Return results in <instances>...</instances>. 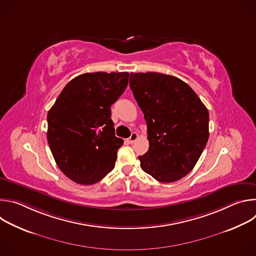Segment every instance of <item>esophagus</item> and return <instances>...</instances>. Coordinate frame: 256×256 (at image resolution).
Wrapping results in <instances>:
<instances>
[{
	"label": "esophagus",
	"instance_id": "esophagus-1",
	"mask_svg": "<svg viewBox=\"0 0 256 256\" xmlns=\"http://www.w3.org/2000/svg\"><path fill=\"white\" fill-rule=\"evenodd\" d=\"M138 138V134L136 132H132V134H130V136L128 138V140L130 144H132Z\"/></svg>",
	"mask_w": 256,
	"mask_h": 256
}]
</instances>
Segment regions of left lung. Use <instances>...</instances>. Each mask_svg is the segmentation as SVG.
<instances>
[{
	"mask_svg": "<svg viewBox=\"0 0 256 256\" xmlns=\"http://www.w3.org/2000/svg\"><path fill=\"white\" fill-rule=\"evenodd\" d=\"M130 87L147 122L149 150L140 168L174 182L196 166L208 140V112L182 80L160 72H130Z\"/></svg>",
	"mask_w": 256,
	"mask_h": 256,
	"instance_id": "8db88e82",
	"label": "left lung"
}]
</instances>
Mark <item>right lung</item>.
<instances>
[{
	"label": "right lung",
	"instance_id": "add662e5",
	"mask_svg": "<svg viewBox=\"0 0 256 256\" xmlns=\"http://www.w3.org/2000/svg\"><path fill=\"white\" fill-rule=\"evenodd\" d=\"M130 74L86 72L70 80L48 114V142L56 165L78 184H97L112 171L124 140L116 138L112 105Z\"/></svg>",
	"mask_w": 256,
	"mask_h": 256
}]
</instances>
